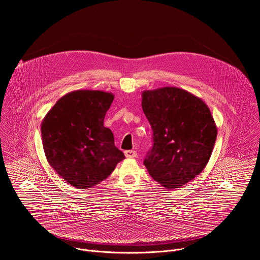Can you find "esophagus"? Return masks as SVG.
I'll return each mask as SVG.
<instances>
[{"label": "esophagus", "instance_id": "1", "mask_svg": "<svg viewBox=\"0 0 260 260\" xmlns=\"http://www.w3.org/2000/svg\"><path fill=\"white\" fill-rule=\"evenodd\" d=\"M124 154L127 158L137 157V151H135V150H126V151H124Z\"/></svg>", "mask_w": 260, "mask_h": 260}]
</instances>
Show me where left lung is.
<instances>
[{
	"label": "left lung",
	"mask_w": 260,
	"mask_h": 260,
	"mask_svg": "<svg viewBox=\"0 0 260 260\" xmlns=\"http://www.w3.org/2000/svg\"><path fill=\"white\" fill-rule=\"evenodd\" d=\"M142 108L153 131V147L144 165L167 189L179 188L206 168L217 126L207 104L182 88L142 92Z\"/></svg>",
	"instance_id": "8db88e82"
}]
</instances>
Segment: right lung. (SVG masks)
Returning a JSON list of instances; mask_svg holds the SVG:
<instances>
[{"label":"right lung","instance_id":"right-lung-1","mask_svg":"<svg viewBox=\"0 0 260 260\" xmlns=\"http://www.w3.org/2000/svg\"><path fill=\"white\" fill-rule=\"evenodd\" d=\"M114 94L79 89L61 96L41 123L42 144L50 167L72 186L87 189L105 180L125 158L104 126Z\"/></svg>","mask_w":260,"mask_h":260}]
</instances>
